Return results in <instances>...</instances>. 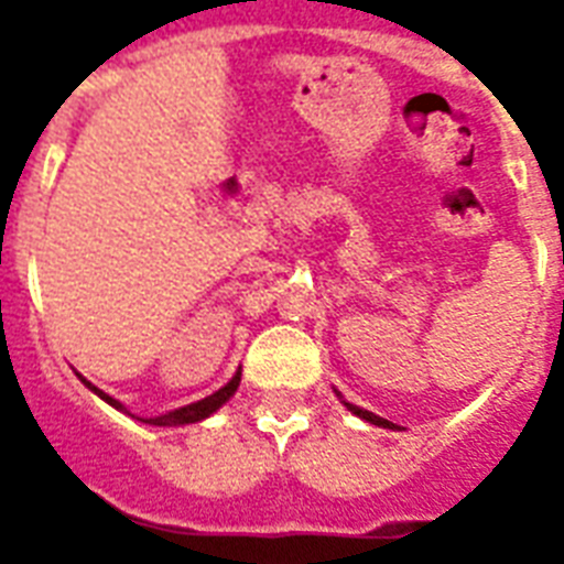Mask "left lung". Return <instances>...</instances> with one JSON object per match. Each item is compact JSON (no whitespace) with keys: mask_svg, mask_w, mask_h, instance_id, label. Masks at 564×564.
<instances>
[{"mask_svg":"<svg viewBox=\"0 0 564 564\" xmlns=\"http://www.w3.org/2000/svg\"><path fill=\"white\" fill-rule=\"evenodd\" d=\"M336 397H339V400H343V393H339V390H336ZM343 405H345V409H348V412H351V414H357V417H360V421L376 423V426H384V430H397V426H393V423L384 421V417H378V414L367 412V409H360V405H351V402H345V400H343Z\"/></svg>","mask_w":564,"mask_h":564,"instance_id":"obj_1","label":"left lung"}]
</instances>
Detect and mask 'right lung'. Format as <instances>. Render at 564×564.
Masks as SVG:
<instances>
[{"instance_id": "1", "label": "right lung", "mask_w": 564, "mask_h": 564, "mask_svg": "<svg viewBox=\"0 0 564 564\" xmlns=\"http://www.w3.org/2000/svg\"><path fill=\"white\" fill-rule=\"evenodd\" d=\"M80 381H84L86 388L93 390L96 397H101V400L108 402V405H113L117 412H126V405H122V402L113 400V397H108V393H105V390H98L96 384H89L84 376H80ZM237 388H240V369L234 372V378L228 381V384H225V388H219L216 393H209V397H204V400L188 402V405H183V409L164 412V414H159V417H138V421L150 423V426H186V423H197V421H204V417H209L213 412H219L221 405H225V402L231 400L234 393H237ZM131 417H134V414H131Z\"/></svg>"}]
</instances>
